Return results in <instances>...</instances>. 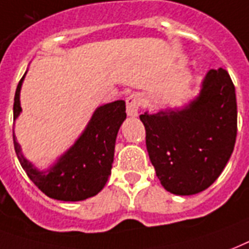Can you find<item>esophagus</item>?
I'll return each instance as SVG.
<instances>
[{
  "label": "esophagus",
  "mask_w": 249,
  "mask_h": 249,
  "mask_svg": "<svg viewBox=\"0 0 249 249\" xmlns=\"http://www.w3.org/2000/svg\"><path fill=\"white\" fill-rule=\"evenodd\" d=\"M125 103H126V113H128V116H133L136 117L138 116V109H140V96L137 94H130L125 100Z\"/></svg>",
  "instance_id": "obj_1"
}]
</instances>
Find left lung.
<instances>
[{
    "instance_id": "8db88e82",
    "label": "left lung",
    "mask_w": 249,
    "mask_h": 249,
    "mask_svg": "<svg viewBox=\"0 0 249 249\" xmlns=\"http://www.w3.org/2000/svg\"><path fill=\"white\" fill-rule=\"evenodd\" d=\"M146 147L166 191L189 196L218 179L234 151L238 132L235 86L225 69H212L201 95L181 111L140 116Z\"/></svg>"
}]
</instances>
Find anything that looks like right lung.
Returning <instances> with one entry per match:
<instances>
[{
    "label": "right lung",
    "mask_w": 249,
    "mask_h": 249,
    "mask_svg": "<svg viewBox=\"0 0 249 249\" xmlns=\"http://www.w3.org/2000/svg\"><path fill=\"white\" fill-rule=\"evenodd\" d=\"M22 81L23 77L15 91L14 120L22 109L19 104ZM125 117L124 100L98 108L75 145L47 174L36 171L23 158L13 136L15 153L28 178L44 195L61 201L86 200L98 195L111 175L116 136Z\"/></svg>",
    "instance_id": "add662e5"
}]
</instances>
